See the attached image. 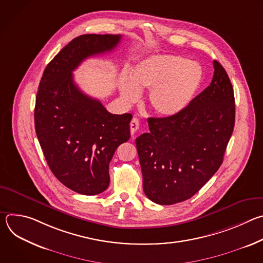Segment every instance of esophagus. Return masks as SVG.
Returning <instances> with one entry per match:
<instances>
[{"instance_id":"34e87169","label":"esophagus","mask_w":263,"mask_h":263,"mask_svg":"<svg viewBox=\"0 0 263 263\" xmlns=\"http://www.w3.org/2000/svg\"><path fill=\"white\" fill-rule=\"evenodd\" d=\"M138 129H139V121H138V119L134 118V119H132V121L130 123V131L132 134H135V132Z\"/></svg>"}]
</instances>
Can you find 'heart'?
Instances as JSON below:
<instances>
[{"label":"heart","mask_w":263,"mask_h":263,"mask_svg":"<svg viewBox=\"0 0 263 263\" xmlns=\"http://www.w3.org/2000/svg\"><path fill=\"white\" fill-rule=\"evenodd\" d=\"M202 80L203 70L198 63L178 55H155L135 66L132 79L122 73L119 89L127 104L135 103L141 90L149 89L148 107L154 114L170 118L191 104Z\"/></svg>","instance_id":"1"}]
</instances>
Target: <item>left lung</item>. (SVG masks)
<instances>
[{
    "instance_id": "left-lung-1",
    "label": "left lung",
    "mask_w": 263,
    "mask_h": 263,
    "mask_svg": "<svg viewBox=\"0 0 263 263\" xmlns=\"http://www.w3.org/2000/svg\"><path fill=\"white\" fill-rule=\"evenodd\" d=\"M210 85L179 115L148 118V133L135 140L143 192L152 202L191 199L222 163L235 124V100L222 65L213 61Z\"/></svg>"
}]
</instances>
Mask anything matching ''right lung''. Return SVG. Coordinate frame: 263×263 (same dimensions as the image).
<instances>
[{"label": "right lung", "mask_w": 263, "mask_h": 263, "mask_svg": "<svg viewBox=\"0 0 263 263\" xmlns=\"http://www.w3.org/2000/svg\"><path fill=\"white\" fill-rule=\"evenodd\" d=\"M122 35L84 34L47 65L36 95L37 138L54 176L67 189L95 196L109 185V163L130 138L131 114L112 115L74 84L72 71L88 57L111 52Z\"/></svg>", "instance_id": "1"}]
</instances>
